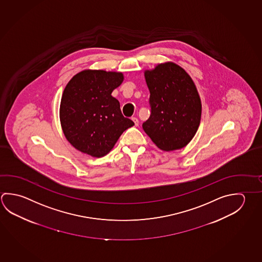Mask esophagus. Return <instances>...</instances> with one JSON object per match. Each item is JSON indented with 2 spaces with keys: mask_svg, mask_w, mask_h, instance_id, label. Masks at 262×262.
I'll return each instance as SVG.
<instances>
[{
  "mask_svg": "<svg viewBox=\"0 0 262 262\" xmlns=\"http://www.w3.org/2000/svg\"><path fill=\"white\" fill-rule=\"evenodd\" d=\"M132 120H133V123H134L135 126L139 125V120H138V119H136V118H132Z\"/></svg>",
  "mask_w": 262,
  "mask_h": 262,
  "instance_id": "34e87169",
  "label": "esophagus"
}]
</instances>
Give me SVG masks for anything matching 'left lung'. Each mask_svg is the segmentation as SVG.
<instances>
[{"instance_id":"1","label":"left lung","mask_w":262,"mask_h":262,"mask_svg":"<svg viewBox=\"0 0 262 262\" xmlns=\"http://www.w3.org/2000/svg\"><path fill=\"white\" fill-rule=\"evenodd\" d=\"M144 78L151 115L142 128L161 150L182 149L195 136L202 117V101L192 78L172 61L145 70Z\"/></svg>"}]
</instances>
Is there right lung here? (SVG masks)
Listing matches in <instances>:
<instances>
[{"instance_id":"right-lung-1","label":"right lung","mask_w":262,"mask_h":262,"mask_svg":"<svg viewBox=\"0 0 262 262\" xmlns=\"http://www.w3.org/2000/svg\"><path fill=\"white\" fill-rule=\"evenodd\" d=\"M123 80L120 72L88 69L66 84L60 100V125L67 141L78 151L103 157L134 125L121 114L120 102L111 96Z\"/></svg>"}]
</instances>
